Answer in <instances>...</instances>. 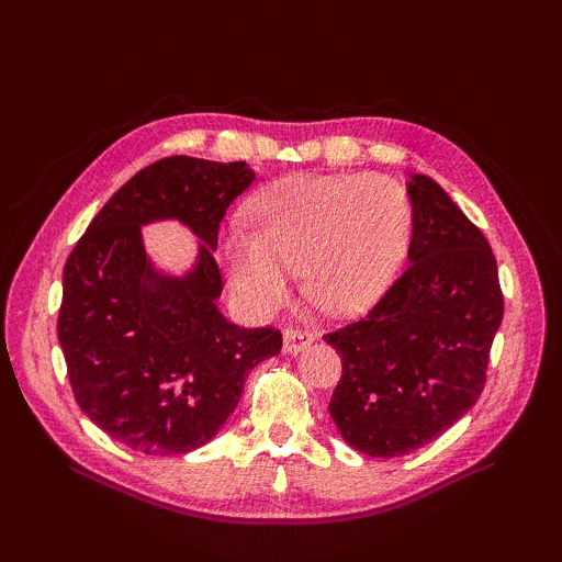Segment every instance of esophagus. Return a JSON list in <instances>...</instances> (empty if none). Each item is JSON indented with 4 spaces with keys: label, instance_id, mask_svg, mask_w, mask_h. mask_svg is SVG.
<instances>
[{
    "label": "esophagus",
    "instance_id": "34e87169",
    "mask_svg": "<svg viewBox=\"0 0 562 562\" xmlns=\"http://www.w3.org/2000/svg\"><path fill=\"white\" fill-rule=\"evenodd\" d=\"M314 342V335L310 330H300V328H288L283 333V351L285 353H300L307 349Z\"/></svg>",
    "mask_w": 562,
    "mask_h": 562
}]
</instances>
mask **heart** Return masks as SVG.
Returning <instances> with one entry per match:
<instances>
[{
  "label": "heart",
  "instance_id": "b5f03b06",
  "mask_svg": "<svg viewBox=\"0 0 562 562\" xmlns=\"http://www.w3.org/2000/svg\"><path fill=\"white\" fill-rule=\"evenodd\" d=\"M252 232L225 234L232 291L271 314L302 269L307 297L330 314L359 310L394 277L413 229L407 192L386 176H295L250 203Z\"/></svg>",
  "mask_w": 562,
  "mask_h": 562
}]
</instances>
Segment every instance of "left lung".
Returning a JSON list of instances; mask_svg holds the SVG:
<instances>
[{
	"instance_id": "left-lung-1",
	"label": "left lung",
	"mask_w": 562,
	"mask_h": 562,
	"mask_svg": "<svg viewBox=\"0 0 562 562\" xmlns=\"http://www.w3.org/2000/svg\"><path fill=\"white\" fill-rule=\"evenodd\" d=\"M413 239L403 274L363 318L323 335L342 356L330 417L370 457L429 446L485 386L504 297L483 232L429 176L407 182Z\"/></svg>"
}]
</instances>
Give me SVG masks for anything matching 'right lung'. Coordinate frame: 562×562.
Wrapping results in <instances>:
<instances>
[{
	"mask_svg": "<svg viewBox=\"0 0 562 562\" xmlns=\"http://www.w3.org/2000/svg\"><path fill=\"white\" fill-rule=\"evenodd\" d=\"M252 180L246 161L159 159L112 194L65 262L58 339L72 394L131 450L164 457L206 446L248 372L281 351L279 330L239 328L217 310V229ZM159 218H178L202 241L184 278L146 258L139 227Z\"/></svg>",
	"mask_w": 562,
	"mask_h": 562,
	"instance_id": "1",
	"label": "right lung"
}]
</instances>
